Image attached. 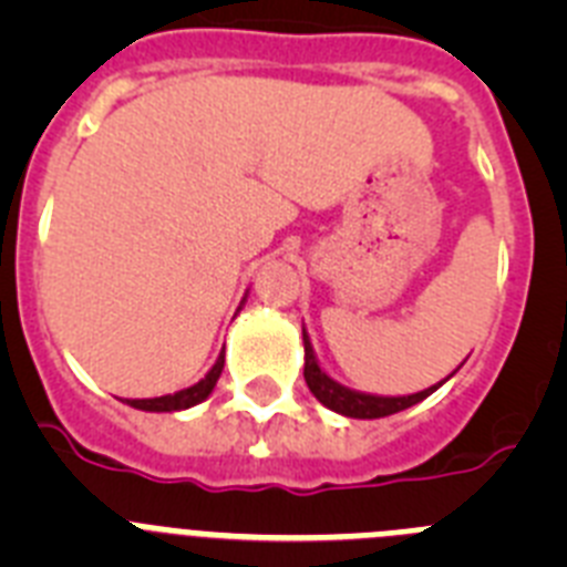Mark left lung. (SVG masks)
<instances>
[{
	"instance_id": "left-lung-1",
	"label": "left lung",
	"mask_w": 567,
	"mask_h": 567,
	"mask_svg": "<svg viewBox=\"0 0 567 567\" xmlns=\"http://www.w3.org/2000/svg\"><path fill=\"white\" fill-rule=\"evenodd\" d=\"M460 369V365H457ZM454 369V372H457ZM454 372L449 378H454ZM303 378H307L309 392L320 400V403L332 409V412L343 414V417H354V420H378V417H389V414H398L403 409H412L417 405L420 400H425L429 394H434L445 380L440 383L429 385L423 392L414 394H369V392H358V389H349V385L338 383L329 372H323V365H320L318 354L312 349V340H309L307 327H303Z\"/></svg>"
}]
</instances>
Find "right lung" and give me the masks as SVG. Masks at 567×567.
<instances>
[{"mask_svg": "<svg viewBox=\"0 0 567 567\" xmlns=\"http://www.w3.org/2000/svg\"><path fill=\"white\" fill-rule=\"evenodd\" d=\"M244 300H247V295H244ZM244 300H240V303H244ZM221 372H224V349H221V354H218V360L213 363V369H209V372L204 374L198 383L187 385V389H182V392L162 394V398L127 400V405H133V409H142V412H184V409H193V405L204 403V400L213 394V389H215V383H218V378H221Z\"/></svg>", "mask_w": 567, "mask_h": 567, "instance_id": "right-lung-1", "label": "right lung"}]
</instances>
